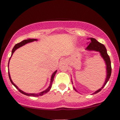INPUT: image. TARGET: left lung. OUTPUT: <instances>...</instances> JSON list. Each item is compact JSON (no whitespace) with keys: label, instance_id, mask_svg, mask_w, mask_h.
Listing matches in <instances>:
<instances>
[{"label":"left lung","instance_id":"left-lung-1","mask_svg":"<svg viewBox=\"0 0 120 120\" xmlns=\"http://www.w3.org/2000/svg\"><path fill=\"white\" fill-rule=\"evenodd\" d=\"M90 39L91 40V42L89 43V45H88V46L87 47L86 49H87V50L96 51L99 52L100 53V55H101V57H103V59L105 61L106 65H107V78H106L105 82H104V84L103 85V86L101 87V88H100V89H99L98 90H97L94 93V94H96L100 91L101 90V89L105 86L106 83H107L110 77H111V72H112V68H111V63L109 56L108 53H107V49H106V48L104 46V45L100 43L99 42H98L95 38H91ZM73 88L74 90L76 91L75 88Z\"/></svg>","mask_w":120,"mask_h":120}]
</instances>
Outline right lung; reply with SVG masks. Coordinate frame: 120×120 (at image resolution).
<instances>
[{"label": "right lung", "mask_w": 120, "mask_h": 120, "mask_svg": "<svg viewBox=\"0 0 120 120\" xmlns=\"http://www.w3.org/2000/svg\"><path fill=\"white\" fill-rule=\"evenodd\" d=\"M37 41V39H26V40H24L23 41H22V42H21L20 43H19L16 44V45L14 46V47L13 48V49H12V55H11V56L12 55H13V52H14L15 51H16V49H19V48H20V47L24 46V45H25V44L27 43H29V42H33V41ZM11 57L9 58V60H10L11 58ZM9 63H8V66H9ZM56 71H55L54 73H53V74H52V76H51V83H50V85H49V87L47 88V89H46V90L43 91L41 92V93H40L39 94H27V93H25V92L22 91V90H21L20 89H19V88H18V87L16 86L15 84L13 83V82H12V79H11V76H10V74H9V72L8 71V75H9V79H10V81L11 82L12 84L13 85H14V86L16 88V89H18V90L21 93L25 95H27V96H42L43 95V94H46L47 93H48V92L49 91V90H50L51 88L52 87V82H53V78H54L55 75V74L56 73Z\"/></svg>", "instance_id": "right-lung-1"}]
</instances>
